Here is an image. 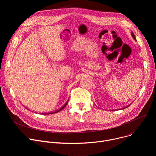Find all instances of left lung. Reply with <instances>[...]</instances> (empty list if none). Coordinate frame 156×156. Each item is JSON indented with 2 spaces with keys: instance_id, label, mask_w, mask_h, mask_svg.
<instances>
[{
  "instance_id": "obj_1",
  "label": "left lung",
  "mask_w": 156,
  "mask_h": 156,
  "mask_svg": "<svg viewBox=\"0 0 156 156\" xmlns=\"http://www.w3.org/2000/svg\"><path fill=\"white\" fill-rule=\"evenodd\" d=\"M131 35H132V37H133V38H134V39H135V40H136V37H135V34H133V33H131ZM128 107V106H127L126 107ZM126 107H125V108H126ZM123 108H122V109H123Z\"/></svg>"
}]
</instances>
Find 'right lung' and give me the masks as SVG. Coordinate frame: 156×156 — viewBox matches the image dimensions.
<instances>
[{"label": "right lung", "mask_w": 156, "mask_h": 156, "mask_svg": "<svg viewBox=\"0 0 156 156\" xmlns=\"http://www.w3.org/2000/svg\"><path fill=\"white\" fill-rule=\"evenodd\" d=\"M67 103H68V101L66 102V103H65V104L62 107V108H60V109H58V110H56V111H55V112H51V113H48V114H54V113H57V112H60V111H61L66 105V104H67Z\"/></svg>", "instance_id": "add662e5"}]
</instances>
